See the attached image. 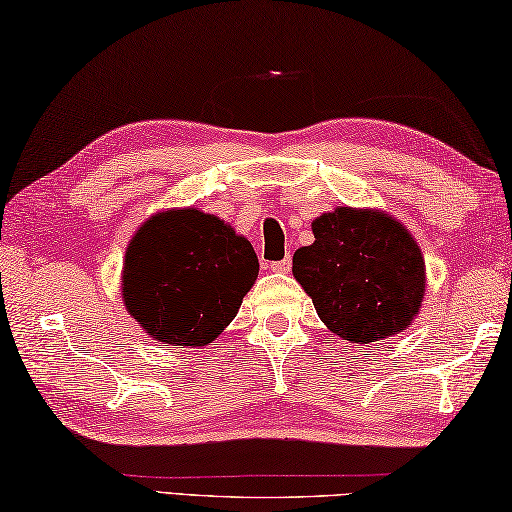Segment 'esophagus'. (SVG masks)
Listing matches in <instances>:
<instances>
[{"mask_svg":"<svg viewBox=\"0 0 512 512\" xmlns=\"http://www.w3.org/2000/svg\"><path fill=\"white\" fill-rule=\"evenodd\" d=\"M270 267H272V272H276V274H286V272H290V267H292L290 256L283 258V261H276V263H272Z\"/></svg>","mask_w":512,"mask_h":512,"instance_id":"34e87169","label":"esophagus"}]
</instances>
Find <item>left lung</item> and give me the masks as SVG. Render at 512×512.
<instances>
[{
	"mask_svg": "<svg viewBox=\"0 0 512 512\" xmlns=\"http://www.w3.org/2000/svg\"><path fill=\"white\" fill-rule=\"evenodd\" d=\"M311 226L315 240L295 251L292 274L326 329L351 345L406 331L426 292L413 233L381 208L338 206Z\"/></svg>",
	"mask_w": 512,
	"mask_h": 512,
	"instance_id": "8db88e82",
	"label": "left lung"
}]
</instances>
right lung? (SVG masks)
Listing matches in <instances>:
<instances>
[{
  "mask_svg": "<svg viewBox=\"0 0 512 512\" xmlns=\"http://www.w3.org/2000/svg\"><path fill=\"white\" fill-rule=\"evenodd\" d=\"M251 242L217 215L165 208L133 233L122 267V301L149 338L165 347H206L254 286Z\"/></svg>",
  "mask_w": 512,
  "mask_h": 512,
  "instance_id": "obj_1",
  "label": "right lung"
}]
</instances>
